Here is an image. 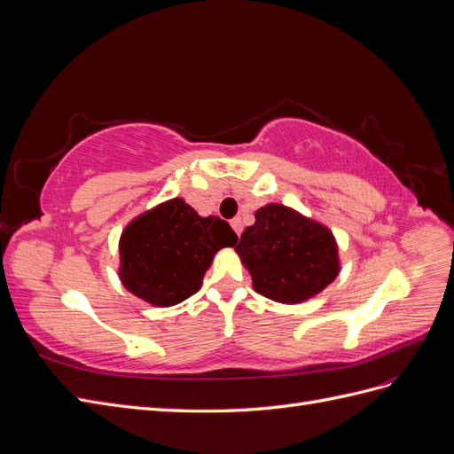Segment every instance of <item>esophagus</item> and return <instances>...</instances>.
<instances>
[{"mask_svg":"<svg viewBox=\"0 0 454 454\" xmlns=\"http://www.w3.org/2000/svg\"><path fill=\"white\" fill-rule=\"evenodd\" d=\"M231 227L235 229V232H237V235L240 237V232H242V219H240V217L231 219Z\"/></svg>","mask_w":454,"mask_h":454,"instance_id":"1","label":"esophagus"}]
</instances>
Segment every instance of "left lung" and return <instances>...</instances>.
Wrapping results in <instances>:
<instances>
[{
    "label": "left lung",
    "mask_w": 454,
    "mask_h": 454,
    "mask_svg": "<svg viewBox=\"0 0 454 454\" xmlns=\"http://www.w3.org/2000/svg\"><path fill=\"white\" fill-rule=\"evenodd\" d=\"M235 250L252 274L254 290L278 303L307 301L339 274L332 231L282 204L259 208Z\"/></svg>",
    "instance_id": "left-lung-1"
}]
</instances>
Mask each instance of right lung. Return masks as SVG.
Here are the masks:
<instances>
[{"instance_id":"1","label":"right lung","mask_w":454,"mask_h":454,"mask_svg":"<svg viewBox=\"0 0 454 454\" xmlns=\"http://www.w3.org/2000/svg\"><path fill=\"white\" fill-rule=\"evenodd\" d=\"M237 240L222 217H200L185 200L172 199L122 231L119 277L147 303L172 307L199 290L215 252Z\"/></svg>"}]
</instances>
